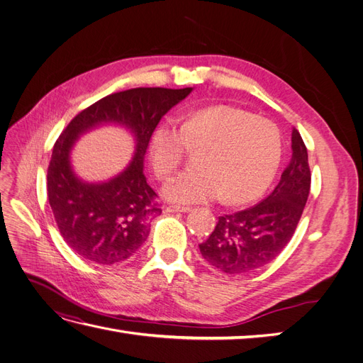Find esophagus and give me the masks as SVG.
Wrapping results in <instances>:
<instances>
[{"mask_svg": "<svg viewBox=\"0 0 363 363\" xmlns=\"http://www.w3.org/2000/svg\"><path fill=\"white\" fill-rule=\"evenodd\" d=\"M164 211L169 212V213H175V212H182V213H186V212H189V211H191V207H188V206H177V204H169V206L164 207Z\"/></svg>", "mask_w": 363, "mask_h": 363, "instance_id": "1", "label": "esophagus"}]
</instances>
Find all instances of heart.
I'll return each mask as SVG.
<instances>
[{
  "instance_id": "1",
  "label": "heart",
  "mask_w": 363,
  "mask_h": 363,
  "mask_svg": "<svg viewBox=\"0 0 363 363\" xmlns=\"http://www.w3.org/2000/svg\"><path fill=\"white\" fill-rule=\"evenodd\" d=\"M200 169L183 171L164 182L171 203L224 200L250 203L267 191L281 159V136L269 119L233 106H211L186 113L179 127L164 119L152 130L150 159L159 177L179 167L189 148L203 147Z\"/></svg>"
}]
</instances>
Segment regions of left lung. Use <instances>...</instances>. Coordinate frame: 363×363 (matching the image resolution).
Returning a JSON list of instances; mask_svg holds the SVG:
<instances>
[{
  "mask_svg": "<svg viewBox=\"0 0 363 363\" xmlns=\"http://www.w3.org/2000/svg\"><path fill=\"white\" fill-rule=\"evenodd\" d=\"M292 157L279 184L265 200L247 211L219 216L206 242L203 259L227 274H245L276 259L288 245L311 191L307 150L292 130Z\"/></svg>",
  "mask_w": 363,
  "mask_h": 363,
  "instance_id": "left-lung-1",
  "label": "left lung"
}]
</instances>
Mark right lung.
Returning <instances> with one entry per match:
<instances>
[{
  "label": "right lung",
  "mask_w": 363,
  "mask_h": 363,
  "mask_svg": "<svg viewBox=\"0 0 363 363\" xmlns=\"http://www.w3.org/2000/svg\"><path fill=\"white\" fill-rule=\"evenodd\" d=\"M191 92L192 87H136L107 95L62 131L47 174L48 201L65 242L84 260L116 265L135 256L147 240L148 221L162 213L144 175L150 138L163 115ZM104 125L129 131L135 142L134 157L115 178L86 182L74 172L70 152L80 135Z\"/></svg>",
  "instance_id": "1"
}]
</instances>
